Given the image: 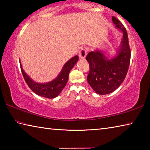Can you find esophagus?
Masks as SVG:
<instances>
[{
    "instance_id": "1",
    "label": "esophagus",
    "mask_w": 150,
    "mask_h": 150,
    "mask_svg": "<svg viewBox=\"0 0 150 150\" xmlns=\"http://www.w3.org/2000/svg\"><path fill=\"white\" fill-rule=\"evenodd\" d=\"M87 52H88V48L87 47L82 48V49L80 50V52H79V56L80 59H85L86 55H87Z\"/></svg>"
}]
</instances>
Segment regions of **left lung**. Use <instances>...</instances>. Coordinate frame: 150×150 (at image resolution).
Returning a JSON list of instances; mask_svg holds the SVG:
<instances>
[{
  "mask_svg": "<svg viewBox=\"0 0 150 150\" xmlns=\"http://www.w3.org/2000/svg\"><path fill=\"white\" fill-rule=\"evenodd\" d=\"M113 23L123 32L121 45L115 57L108 59L101 51L91 52L86 59L89 63L87 81L98 95L112 93L125 79L130 65L131 52L126 30L116 17L112 16Z\"/></svg>",
  "mask_w": 150,
  "mask_h": 150,
  "instance_id": "left-lung-1",
  "label": "left lung"
}]
</instances>
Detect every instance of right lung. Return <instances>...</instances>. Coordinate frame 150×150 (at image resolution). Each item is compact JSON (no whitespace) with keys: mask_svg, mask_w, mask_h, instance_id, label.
<instances>
[{"mask_svg":"<svg viewBox=\"0 0 150 150\" xmlns=\"http://www.w3.org/2000/svg\"><path fill=\"white\" fill-rule=\"evenodd\" d=\"M79 59L78 55L73 57L63 66L62 71L57 77L50 82L46 83H38L31 79L22 68L20 62V69L27 85L33 92L38 95L47 98H54L59 95L67 84L70 71L74 67Z\"/></svg>","mask_w":150,"mask_h":150,"instance_id":"obj_1","label":"right lung"}]
</instances>
